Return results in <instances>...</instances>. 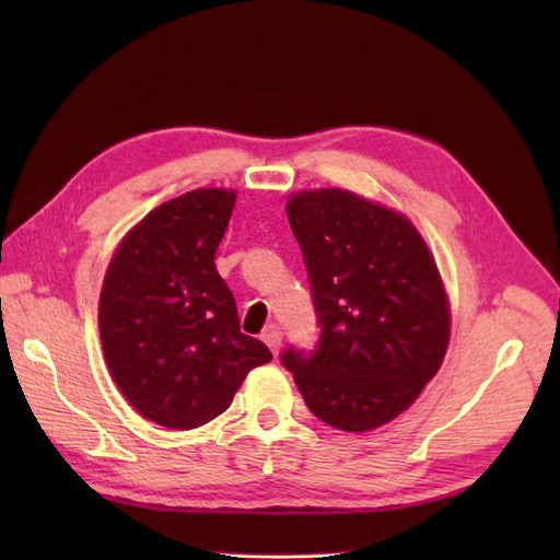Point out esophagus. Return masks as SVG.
<instances>
[{"label": "esophagus", "instance_id": "esophagus-1", "mask_svg": "<svg viewBox=\"0 0 560 560\" xmlns=\"http://www.w3.org/2000/svg\"><path fill=\"white\" fill-rule=\"evenodd\" d=\"M261 341H265L267 347L271 349V353L277 355L279 347H281V329H279V325H267L265 331H261Z\"/></svg>", "mask_w": 560, "mask_h": 560}]
</instances>
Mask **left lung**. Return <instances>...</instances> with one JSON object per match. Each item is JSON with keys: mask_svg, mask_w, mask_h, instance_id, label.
<instances>
[{"mask_svg": "<svg viewBox=\"0 0 560 560\" xmlns=\"http://www.w3.org/2000/svg\"><path fill=\"white\" fill-rule=\"evenodd\" d=\"M319 337L281 363L319 421L363 433L421 395L447 349L443 281L419 231L347 189L289 199Z\"/></svg>", "mask_w": 560, "mask_h": 560, "instance_id": "obj_1", "label": "left lung"}]
</instances>
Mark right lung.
<instances>
[{"instance_id": "add662e5", "label": "right lung", "mask_w": 560, "mask_h": 560, "mask_svg": "<svg viewBox=\"0 0 560 560\" xmlns=\"http://www.w3.org/2000/svg\"><path fill=\"white\" fill-rule=\"evenodd\" d=\"M235 207L231 189L163 201L117 247L98 325L115 385L149 421L189 431L231 407L271 351L241 331L213 257Z\"/></svg>"}]
</instances>
